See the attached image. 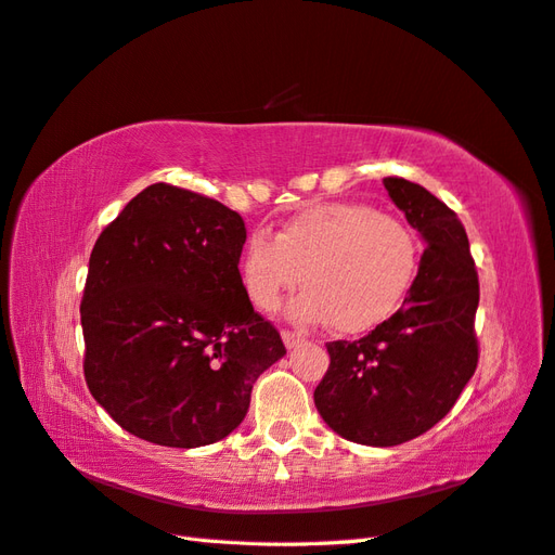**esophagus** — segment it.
Wrapping results in <instances>:
<instances>
[{
  "instance_id": "34e87169",
  "label": "esophagus",
  "mask_w": 555,
  "mask_h": 555,
  "mask_svg": "<svg viewBox=\"0 0 555 555\" xmlns=\"http://www.w3.org/2000/svg\"><path fill=\"white\" fill-rule=\"evenodd\" d=\"M280 335H282V341H285V347H287V349H294V347H297V344L301 341V335H299V332L287 330V327L282 330Z\"/></svg>"
}]
</instances>
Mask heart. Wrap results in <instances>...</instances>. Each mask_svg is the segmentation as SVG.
<instances>
[{"label":"heart","instance_id":"obj_1","mask_svg":"<svg viewBox=\"0 0 555 555\" xmlns=\"http://www.w3.org/2000/svg\"><path fill=\"white\" fill-rule=\"evenodd\" d=\"M417 268V240L401 218L365 204H315L282 223L273 240L254 235L240 258L246 297L275 311L285 294L304 323L327 320L339 335H359L387 320Z\"/></svg>","mask_w":555,"mask_h":555}]
</instances>
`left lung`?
Wrapping results in <instances>:
<instances>
[{"instance_id":"left-lung-1","label":"left lung","mask_w":555,"mask_h":555,"mask_svg":"<svg viewBox=\"0 0 555 555\" xmlns=\"http://www.w3.org/2000/svg\"><path fill=\"white\" fill-rule=\"evenodd\" d=\"M391 202L427 242L401 309L356 341H327L330 367L313 391L344 439L397 447L435 427L475 375L477 268L455 211L425 188L385 178Z\"/></svg>"}]
</instances>
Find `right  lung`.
<instances>
[{"label": "right lung", "mask_w": 555, "mask_h": 555, "mask_svg": "<svg viewBox=\"0 0 555 555\" xmlns=\"http://www.w3.org/2000/svg\"><path fill=\"white\" fill-rule=\"evenodd\" d=\"M237 211L150 184L102 230L80 301L85 382L130 435L196 449L228 437L287 353L246 297Z\"/></svg>", "instance_id": "1"}]
</instances>
